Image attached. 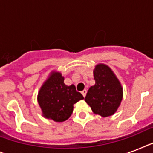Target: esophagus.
I'll list each match as a JSON object with an SVG mask.
<instances>
[{"label":"esophagus","mask_w":153,"mask_h":153,"mask_svg":"<svg viewBox=\"0 0 153 153\" xmlns=\"http://www.w3.org/2000/svg\"><path fill=\"white\" fill-rule=\"evenodd\" d=\"M82 96H83V97H85L86 94V90H83V91H82Z\"/></svg>","instance_id":"34e87169"}]
</instances>
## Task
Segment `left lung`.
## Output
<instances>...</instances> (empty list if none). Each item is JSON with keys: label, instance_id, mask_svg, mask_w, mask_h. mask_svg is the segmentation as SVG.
I'll return each instance as SVG.
<instances>
[{"label": "left lung", "instance_id": "8db88e82", "mask_svg": "<svg viewBox=\"0 0 153 153\" xmlns=\"http://www.w3.org/2000/svg\"><path fill=\"white\" fill-rule=\"evenodd\" d=\"M95 84L91 86L85 97L94 114L102 117L114 114L123 98L121 84L109 66L98 63L93 71Z\"/></svg>", "mask_w": 153, "mask_h": 153}]
</instances>
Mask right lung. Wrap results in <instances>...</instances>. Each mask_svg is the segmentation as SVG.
Masks as SVG:
<instances>
[{"mask_svg": "<svg viewBox=\"0 0 153 153\" xmlns=\"http://www.w3.org/2000/svg\"><path fill=\"white\" fill-rule=\"evenodd\" d=\"M83 99L74 85L67 86L64 77L57 71H52L39 89L37 101L42 116L56 122H62L73 113L74 104Z\"/></svg>", "mask_w": 153, "mask_h": 153, "instance_id": "obj_1", "label": "right lung"}]
</instances>
